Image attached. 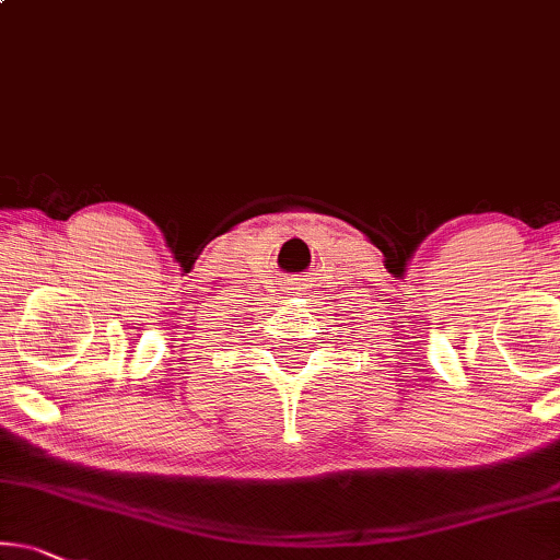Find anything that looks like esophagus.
Masks as SVG:
<instances>
[{
	"label": "esophagus",
	"instance_id": "1",
	"mask_svg": "<svg viewBox=\"0 0 560 560\" xmlns=\"http://www.w3.org/2000/svg\"><path fill=\"white\" fill-rule=\"evenodd\" d=\"M301 291H304L301 283H289V296H301Z\"/></svg>",
	"mask_w": 560,
	"mask_h": 560
}]
</instances>
